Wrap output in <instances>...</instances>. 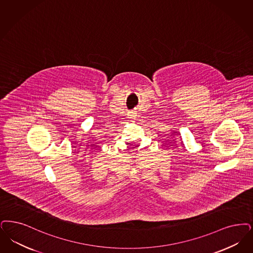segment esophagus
Returning a JSON list of instances; mask_svg holds the SVG:
<instances>
[{
	"label": "esophagus",
	"mask_w": 253,
	"mask_h": 253,
	"mask_svg": "<svg viewBox=\"0 0 253 253\" xmlns=\"http://www.w3.org/2000/svg\"><path fill=\"white\" fill-rule=\"evenodd\" d=\"M135 117H136V116H135V114H134L133 112H130V113H129V118H130L131 120H135Z\"/></svg>",
	"instance_id": "esophagus-1"
}]
</instances>
